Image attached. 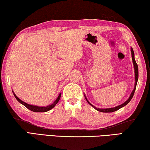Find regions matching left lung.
Returning <instances> with one entry per match:
<instances>
[{"label": "left lung", "mask_w": 150, "mask_h": 150, "mask_svg": "<svg viewBox=\"0 0 150 150\" xmlns=\"http://www.w3.org/2000/svg\"><path fill=\"white\" fill-rule=\"evenodd\" d=\"M131 56H132V60H133V66H134V71H135V86H134V89L132 91V92H131L130 96H129V99L127 100L126 102H125L123 104L119 105V106H117L116 107H114V108H98L96 107H95L94 106H93L92 104H91L90 102H89L88 99H87V98L86 97V96L84 95L85 98H86L87 102H88L89 105H91V106L93 107V108H94L96 110H97L99 112H115V111H117L118 110V109L122 108V107L126 106V105L129 103V102L131 101V100L132 99V98L134 95V93H135V89H136V86H137V80H138V76H139V72H138V66H137V64L136 63V61L135 60V56H134V52H133V48H131Z\"/></svg>", "instance_id": "obj_1"}]
</instances>
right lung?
<instances>
[{"instance_id":"right-lung-1","label":"right lung","mask_w":150,"mask_h":150,"mask_svg":"<svg viewBox=\"0 0 150 150\" xmlns=\"http://www.w3.org/2000/svg\"><path fill=\"white\" fill-rule=\"evenodd\" d=\"M13 94H14L15 98H16L18 102H20L21 104H23V106H25L27 108L29 109V110H32L33 112H45L51 110V109L53 108L55 106V105L58 103V102L59 101L60 98H61V93H60L59 96H58V98H57V100H56L52 104L48 105V106H47L42 107V106H34V105H30L29 104H27L23 101H22L21 100H20L19 98L15 95V93H14V92H13Z\"/></svg>"}]
</instances>
